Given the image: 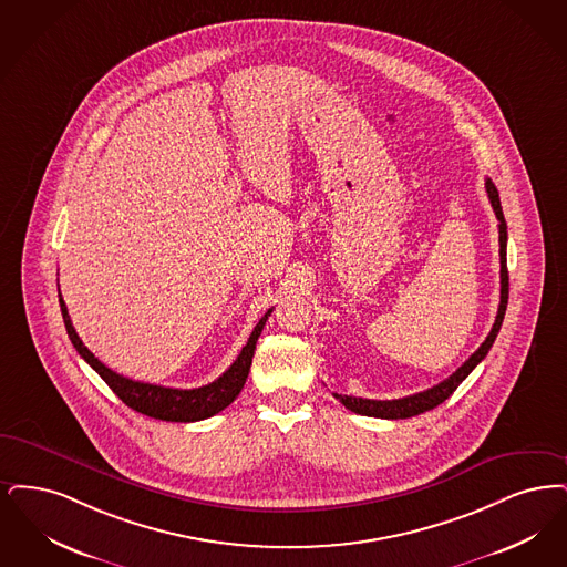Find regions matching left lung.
I'll list each match as a JSON object with an SVG mask.
<instances>
[{
    "instance_id": "1",
    "label": "left lung",
    "mask_w": 567,
    "mask_h": 567,
    "mask_svg": "<svg viewBox=\"0 0 567 567\" xmlns=\"http://www.w3.org/2000/svg\"><path fill=\"white\" fill-rule=\"evenodd\" d=\"M485 188H487V197L492 200L493 212L497 218V233H499V307H497V316L493 321L492 332L487 334V339L483 341V346L478 347L468 360L455 370L449 379L441 381L439 385L419 392V394L406 395V398H398V400H369V398H355V395L334 394V398L358 415H367V417H381V419H406L421 415L425 411H432L434 406L443 404L449 395L453 394L460 383L468 377L472 370L476 369L485 355L489 353L493 341L502 328V321L506 316V305H508V267H506V241H508V233H506V220H504V212H502V203H499V195L497 188L492 179H485Z\"/></svg>"
}]
</instances>
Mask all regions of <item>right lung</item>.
I'll return each instance as SVG.
<instances>
[{"label": "right lung", "instance_id": "1", "mask_svg": "<svg viewBox=\"0 0 567 567\" xmlns=\"http://www.w3.org/2000/svg\"><path fill=\"white\" fill-rule=\"evenodd\" d=\"M59 305H61V313H63V321H65V330L70 334V341L75 347V351L84 358V362L91 369L97 372L99 377L110 385V390L118 395L126 406H131L133 411H137L142 415H148V417L161 419V421H184V423L214 417L216 413L224 411L244 390L247 372L251 367L256 341H258V337H260V332H262V328H265V323L269 320L272 311V309H269L260 318L256 328L251 330L246 347L237 355V360L214 383L195 388V390H175V388H163V385L133 381V379H126L123 374L107 369L103 362H99L97 358L89 351V347H84V343L80 341L74 323L70 320V313H68V307H65L61 290H59Z\"/></svg>", "mask_w": 567, "mask_h": 567}]
</instances>
